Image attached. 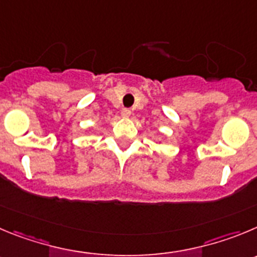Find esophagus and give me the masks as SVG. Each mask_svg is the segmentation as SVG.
<instances>
[{
	"label": "esophagus",
	"mask_w": 257,
	"mask_h": 257,
	"mask_svg": "<svg viewBox=\"0 0 257 257\" xmlns=\"http://www.w3.org/2000/svg\"><path fill=\"white\" fill-rule=\"evenodd\" d=\"M132 115V111L129 109H123L121 110V116L123 117H129Z\"/></svg>",
	"instance_id": "esophagus-1"
}]
</instances>
